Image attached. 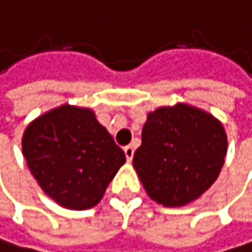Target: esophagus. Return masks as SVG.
<instances>
[{"instance_id":"obj_1","label":"esophagus","mask_w":252,"mask_h":252,"mask_svg":"<svg viewBox=\"0 0 252 252\" xmlns=\"http://www.w3.org/2000/svg\"><path fill=\"white\" fill-rule=\"evenodd\" d=\"M124 153H125V158H127V160L130 162L134 156V147L133 145H127L124 148Z\"/></svg>"}]
</instances>
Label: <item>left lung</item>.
Segmentation results:
<instances>
[{"mask_svg":"<svg viewBox=\"0 0 252 252\" xmlns=\"http://www.w3.org/2000/svg\"><path fill=\"white\" fill-rule=\"evenodd\" d=\"M220 121L188 104L151 111L133 167L147 194L163 207L200 197L219 176L226 156Z\"/></svg>","mask_w":252,"mask_h":252,"instance_id":"1","label":"left lung"}]
</instances>
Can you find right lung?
<instances>
[{"mask_svg": "<svg viewBox=\"0 0 252 252\" xmlns=\"http://www.w3.org/2000/svg\"><path fill=\"white\" fill-rule=\"evenodd\" d=\"M23 155L42 191L68 210L101 202L125 155L90 108L61 105L27 125Z\"/></svg>", "mask_w": 252, "mask_h": 252, "instance_id": "1", "label": "right lung"}]
</instances>
